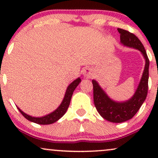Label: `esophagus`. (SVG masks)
Wrapping results in <instances>:
<instances>
[{
    "label": "esophagus",
    "instance_id": "esophagus-1",
    "mask_svg": "<svg viewBox=\"0 0 158 158\" xmlns=\"http://www.w3.org/2000/svg\"><path fill=\"white\" fill-rule=\"evenodd\" d=\"M83 75H84L85 77L86 78H91L94 77V70L90 68H85L84 70H83Z\"/></svg>",
    "mask_w": 158,
    "mask_h": 158
}]
</instances>
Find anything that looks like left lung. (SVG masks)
<instances>
[{
	"mask_svg": "<svg viewBox=\"0 0 158 158\" xmlns=\"http://www.w3.org/2000/svg\"><path fill=\"white\" fill-rule=\"evenodd\" d=\"M120 34V41L126 46L137 49L143 53L146 59L144 71L142 79L136 90L135 95L129 100L125 102H116L111 100L99 86L95 80H92L94 89V102L99 114L104 119L112 123H123L131 119L137 114L148 94V59L146 50L141 41L135 34L126 30L118 28Z\"/></svg>",
	"mask_w": 158,
	"mask_h": 158,
	"instance_id": "obj_1",
	"label": "left lung"
}]
</instances>
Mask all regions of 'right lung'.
<instances>
[{
    "instance_id": "right-lung-1",
    "label": "right lung",
    "mask_w": 158,
    "mask_h": 158,
    "mask_svg": "<svg viewBox=\"0 0 158 158\" xmlns=\"http://www.w3.org/2000/svg\"><path fill=\"white\" fill-rule=\"evenodd\" d=\"M81 81L80 78H78L77 79H76L75 81H73L69 86L68 87L66 90V93H65L64 98L63 99L61 104L59 106V108H57L56 110H54L53 112L51 114H48V115L44 116L42 117H32L31 116H29L23 113L22 110H21L20 108H18V109L19 110V111L21 112V114H22L25 118L28 119V120L31 121L37 124H41V125H49L52 124V123L56 122L57 120H59V119L62 117L64 114L66 113L67 110H68L69 105H70V99H71L72 95L75 90V88L78 86V85L79 84V82Z\"/></svg>"
}]
</instances>
